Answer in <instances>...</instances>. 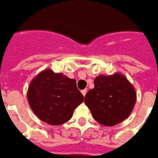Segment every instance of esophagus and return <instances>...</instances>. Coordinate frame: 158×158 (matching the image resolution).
<instances>
[{
  "mask_svg": "<svg viewBox=\"0 0 158 158\" xmlns=\"http://www.w3.org/2000/svg\"><path fill=\"white\" fill-rule=\"evenodd\" d=\"M81 93H82V94H83V96H85V95H86V93H87V90H86V89H85V90H81Z\"/></svg>",
  "mask_w": 158,
  "mask_h": 158,
  "instance_id": "34e87169",
  "label": "esophagus"
}]
</instances>
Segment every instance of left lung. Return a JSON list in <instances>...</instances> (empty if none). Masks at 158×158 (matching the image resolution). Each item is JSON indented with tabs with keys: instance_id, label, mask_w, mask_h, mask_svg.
<instances>
[{
	"instance_id": "left-lung-1",
	"label": "left lung",
	"mask_w": 158,
	"mask_h": 158,
	"mask_svg": "<svg viewBox=\"0 0 158 158\" xmlns=\"http://www.w3.org/2000/svg\"><path fill=\"white\" fill-rule=\"evenodd\" d=\"M136 102L133 86L119 73L99 75L94 80V88L85 97V103L92 116L100 124L114 126L128 117Z\"/></svg>"
}]
</instances>
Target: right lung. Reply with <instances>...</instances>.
<instances>
[{"label":"right lung","mask_w":158,"mask_h":158,"mask_svg":"<svg viewBox=\"0 0 158 158\" xmlns=\"http://www.w3.org/2000/svg\"><path fill=\"white\" fill-rule=\"evenodd\" d=\"M28 102L37 117L50 125L69 121L73 110L84 101L75 79L46 69L32 79L27 92Z\"/></svg>","instance_id":"add662e5"}]
</instances>
